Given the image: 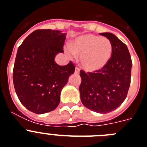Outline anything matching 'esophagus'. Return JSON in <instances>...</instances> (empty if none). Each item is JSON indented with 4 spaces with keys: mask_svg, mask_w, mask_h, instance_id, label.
<instances>
[{
    "mask_svg": "<svg viewBox=\"0 0 147 147\" xmlns=\"http://www.w3.org/2000/svg\"><path fill=\"white\" fill-rule=\"evenodd\" d=\"M79 72H80V69H79L78 67H76L75 68V74H79Z\"/></svg>",
    "mask_w": 147,
    "mask_h": 147,
    "instance_id": "obj_1",
    "label": "esophagus"
}]
</instances>
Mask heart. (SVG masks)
Masks as SVG:
<instances>
[{
    "label": "heart",
    "instance_id": "b5f03b06",
    "mask_svg": "<svg viewBox=\"0 0 147 147\" xmlns=\"http://www.w3.org/2000/svg\"><path fill=\"white\" fill-rule=\"evenodd\" d=\"M70 50L79 56L81 68L86 72L101 69L109 62L112 52L110 40L105 37L86 34L70 43Z\"/></svg>",
    "mask_w": 147,
    "mask_h": 147
}]
</instances>
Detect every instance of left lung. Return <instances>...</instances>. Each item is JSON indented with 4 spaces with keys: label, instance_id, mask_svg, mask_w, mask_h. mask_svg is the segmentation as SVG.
Here are the masks:
<instances>
[{
    "label": "left lung",
    "instance_id": "left-lung-1",
    "mask_svg": "<svg viewBox=\"0 0 147 147\" xmlns=\"http://www.w3.org/2000/svg\"><path fill=\"white\" fill-rule=\"evenodd\" d=\"M110 40L112 52L109 62L95 72L81 70L79 87L84 107L98 113H108L117 109L127 98L131 80L132 59L127 45L115 35L100 33Z\"/></svg>",
    "mask_w": 147,
    "mask_h": 147
}]
</instances>
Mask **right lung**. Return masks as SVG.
I'll list each match as a JSON object with an SVG mask.
<instances>
[{"instance_id":"1","label":"right lung","mask_w":147,"mask_h":147,"mask_svg":"<svg viewBox=\"0 0 147 147\" xmlns=\"http://www.w3.org/2000/svg\"><path fill=\"white\" fill-rule=\"evenodd\" d=\"M66 34L52 29H38L18 49L13 69V84L20 103L29 111L43 114L57 108L61 92L75 72L72 61L66 66L55 62L63 52Z\"/></svg>"}]
</instances>
